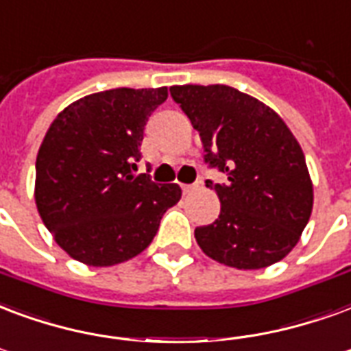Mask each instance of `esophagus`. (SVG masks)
<instances>
[{"label": "esophagus", "instance_id": "esophagus-1", "mask_svg": "<svg viewBox=\"0 0 351 351\" xmlns=\"http://www.w3.org/2000/svg\"><path fill=\"white\" fill-rule=\"evenodd\" d=\"M197 188H199V184H182L184 195H186V193H191V191H193V189H197Z\"/></svg>", "mask_w": 351, "mask_h": 351}]
</instances>
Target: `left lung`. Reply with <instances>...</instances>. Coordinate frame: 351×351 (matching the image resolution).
Returning <instances> with one entry per match:
<instances>
[{"label":"left lung","instance_id":"left-lung-1","mask_svg":"<svg viewBox=\"0 0 351 351\" xmlns=\"http://www.w3.org/2000/svg\"><path fill=\"white\" fill-rule=\"evenodd\" d=\"M171 96L201 136L204 162L227 175L206 180L221 212L195 228L202 253L236 269L268 268L300 241L313 212L305 154L287 123L228 85H173Z\"/></svg>","mask_w":351,"mask_h":351}]
</instances>
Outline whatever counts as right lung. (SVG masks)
Masks as SVG:
<instances>
[{
  "mask_svg": "<svg viewBox=\"0 0 351 351\" xmlns=\"http://www.w3.org/2000/svg\"><path fill=\"white\" fill-rule=\"evenodd\" d=\"M167 87L102 90L53 119L37 154L35 202L64 253L104 268L134 258L154 240L178 184L134 176L143 130Z\"/></svg>",
  "mask_w": 351,
  "mask_h": 351,
  "instance_id": "1",
  "label": "right lung"
}]
</instances>
